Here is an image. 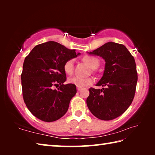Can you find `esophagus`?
<instances>
[{
  "label": "esophagus",
  "instance_id": "34e87169",
  "mask_svg": "<svg viewBox=\"0 0 155 155\" xmlns=\"http://www.w3.org/2000/svg\"><path fill=\"white\" fill-rule=\"evenodd\" d=\"M77 90H78V91H80V90H81V87H77Z\"/></svg>",
  "mask_w": 155,
  "mask_h": 155
}]
</instances>
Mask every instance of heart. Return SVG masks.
I'll return each instance as SVG.
<instances>
[{
	"mask_svg": "<svg viewBox=\"0 0 155 155\" xmlns=\"http://www.w3.org/2000/svg\"><path fill=\"white\" fill-rule=\"evenodd\" d=\"M83 61L87 63L92 69H96L99 65V60L94 57L85 56L83 58ZM64 70L67 74H72L74 71V60L72 59H68L64 63ZM68 83L73 84L79 87H87L88 85H91L94 83V79L91 77H81L78 76L70 77L68 78Z\"/></svg>",
	"mask_w": 155,
	"mask_h": 155,
	"instance_id": "1",
	"label": "heart"
}]
</instances>
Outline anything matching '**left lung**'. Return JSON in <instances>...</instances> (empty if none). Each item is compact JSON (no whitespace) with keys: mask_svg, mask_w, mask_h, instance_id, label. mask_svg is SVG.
<instances>
[{"mask_svg":"<svg viewBox=\"0 0 155 155\" xmlns=\"http://www.w3.org/2000/svg\"><path fill=\"white\" fill-rule=\"evenodd\" d=\"M89 54L103 57L105 68L96 86L89 89L87 105L94 116L111 120L121 115L132 103L137 82V72L133 56L123 44H104Z\"/></svg>","mask_w":155,"mask_h":155,"instance_id":"1","label":"left lung"}]
</instances>
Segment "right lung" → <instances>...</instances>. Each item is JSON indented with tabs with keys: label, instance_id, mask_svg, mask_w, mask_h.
<instances>
[{
	"label": "right lung",
	"instance_id": "1",
	"mask_svg": "<svg viewBox=\"0 0 155 155\" xmlns=\"http://www.w3.org/2000/svg\"><path fill=\"white\" fill-rule=\"evenodd\" d=\"M78 54L75 50L50 41L37 45L25 57L21 74L23 99L37 118L54 122L67 112L77 88L73 84L64 85V64ZM55 86L60 87L54 90Z\"/></svg>",
	"mask_w": 155,
	"mask_h": 155
}]
</instances>
